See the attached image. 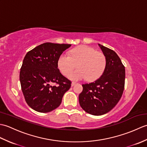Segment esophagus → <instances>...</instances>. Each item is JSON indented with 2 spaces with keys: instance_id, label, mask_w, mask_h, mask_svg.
<instances>
[{
  "instance_id": "1",
  "label": "esophagus",
  "mask_w": 147,
  "mask_h": 147,
  "mask_svg": "<svg viewBox=\"0 0 147 147\" xmlns=\"http://www.w3.org/2000/svg\"><path fill=\"white\" fill-rule=\"evenodd\" d=\"M75 84H76V82H72L71 83V86H73L74 85H75Z\"/></svg>"
}]
</instances>
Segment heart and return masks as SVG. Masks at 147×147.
I'll list each match as a JSON object with an SVG mask.
<instances>
[{
    "instance_id": "1",
    "label": "heart",
    "mask_w": 147,
    "mask_h": 147,
    "mask_svg": "<svg viewBox=\"0 0 147 147\" xmlns=\"http://www.w3.org/2000/svg\"><path fill=\"white\" fill-rule=\"evenodd\" d=\"M78 69L69 75L71 80L86 78L90 82L101 76L106 67V58L104 54L87 45H82L72 49L69 55L62 54L58 59L57 66L61 73L67 76L76 67Z\"/></svg>"
}]
</instances>
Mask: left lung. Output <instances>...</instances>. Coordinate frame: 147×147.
Returning <instances> with one entry per match:
<instances>
[{
  "instance_id": "obj_1",
  "label": "left lung",
  "mask_w": 147,
  "mask_h": 147,
  "mask_svg": "<svg viewBox=\"0 0 147 147\" xmlns=\"http://www.w3.org/2000/svg\"><path fill=\"white\" fill-rule=\"evenodd\" d=\"M106 58L102 75L95 82L82 85L80 106L87 113L101 115L111 111L119 101L124 88L125 67L114 51L98 44Z\"/></svg>"
}]
</instances>
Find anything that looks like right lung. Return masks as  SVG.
<instances>
[{
    "mask_svg": "<svg viewBox=\"0 0 147 147\" xmlns=\"http://www.w3.org/2000/svg\"><path fill=\"white\" fill-rule=\"evenodd\" d=\"M71 46L47 42L26 54L20 80L24 99L33 110L46 113L61 105L71 82L60 73L57 61L62 52ZM52 83L56 85L52 86Z\"/></svg>",
    "mask_w": 147,
    "mask_h": 147,
    "instance_id": "add662e5",
    "label": "right lung"
}]
</instances>
